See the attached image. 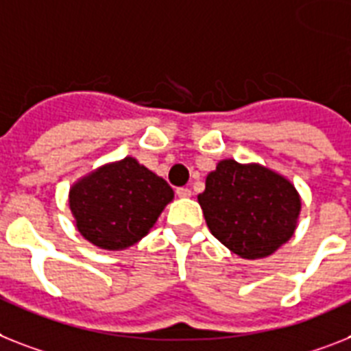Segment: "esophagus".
<instances>
[{"label": "esophagus", "instance_id": "34e87169", "mask_svg": "<svg viewBox=\"0 0 351 351\" xmlns=\"http://www.w3.org/2000/svg\"><path fill=\"white\" fill-rule=\"evenodd\" d=\"M176 193H178V197H181V199L192 197V190H190V188H178V190H176Z\"/></svg>", "mask_w": 351, "mask_h": 351}]
</instances>
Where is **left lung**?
Instances as JSON below:
<instances>
[{
    "label": "left lung",
    "mask_w": 351,
    "mask_h": 351,
    "mask_svg": "<svg viewBox=\"0 0 351 351\" xmlns=\"http://www.w3.org/2000/svg\"><path fill=\"white\" fill-rule=\"evenodd\" d=\"M211 234L240 258H267L291 240L301 195L283 173L260 163L222 159L199 193Z\"/></svg>",
    "instance_id": "obj_1"
}]
</instances>
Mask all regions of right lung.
Returning <instances> with one entry per match:
<instances>
[{"label":"right lung","instance_id":"right-lung-1","mask_svg":"<svg viewBox=\"0 0 351 351\" xmlns=\"http://www.w3.org/2000/svg\"><path fill=\"white\" fill-rule=\"evenodd\" d=\"M172 201L169 182L132 156L91 170L68 193L78 233L107 251L138 244Z\"/></svg>","mask_w":351,"mask_h":351}]
</instances>
